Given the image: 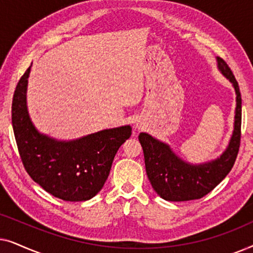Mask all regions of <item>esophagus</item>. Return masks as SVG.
I'll return each instance as SVG.
<instances>
[{
  "mask_svg": "<svg viewBox=\"0 0 253 253\" xmlns=\"http://www.w3.org/2000/svg\"><path fill=\"white\" fill-rule=\"evenodd\" d=\"M141 126H141L140 123H137V124H136V129H138V130L141 129Z\"/></svg>",
  "mask_w": 253,
  "mask_h": 253,
  "instance_id": "obj_1",
  "label": "esophagus"
}]
</instances>
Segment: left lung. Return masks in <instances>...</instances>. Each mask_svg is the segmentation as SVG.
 Wrapping results in <instances>:
<instances>
[{
  "mask_svg": "<svg viewBox=\"0 0 253 253\" xmlns=\"http://www.w3.org/2000/svg\"><path fill=\"white\" fill-rule=\"evenodd\" d=\"M217 68L229 79L236 92V109L233 136L226 151L215 160L202 165H191L178 158L169 145L141 132L138 137L144 152L145 168L152 188L161 198L169 202L200 199L210 193L233 168L241 144L242 98L233 71L221 57H216Z\"/></svg>",
  "mask_w": 253,
  "mask_h": 253,
  "instance_id": "left-lung-1",
  "label": "left lung"
}]
</instances>
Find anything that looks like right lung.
<instances>
[{
    "label": "right lung",
    "instance_id": "right-lung-1",
    "mask_svg": "<svg viewBox=\"0 0 253 253\" xmlns=\"http://www.w3.org/2000/svg\"><path fill=\"white\" fill-rule=\"evenodd\" d=\"M31 67L16 86L11 107L13 133L24 167L34 182L56 198L91 199L108 178L116 152L131 136V126L102 130L70 141L38 132L26 106Z\"/></svg>",
    "mask_w": 253,
    "mask_h": 253
}]
</instances>
